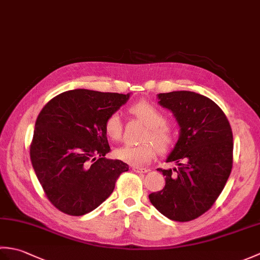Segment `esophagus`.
Masks as SVG:
<instances>
[{
  "label": "esophagus",
  "mask_w": 260,
  "mask_h": 260,
  "mask_svg": "<svg viewBox=\"0 0 260 260\" xmlns=\"http://www.w3.org/2000/svg\"><path fill=\"white\" fill-rule=\"evenodd\" d=\"M132 170H133L134 172H136V173H146V172H148V169L141 168V167H133V168H132Z\"/></svg>",
  "instance_id": "34e87169"
}]
</instances>
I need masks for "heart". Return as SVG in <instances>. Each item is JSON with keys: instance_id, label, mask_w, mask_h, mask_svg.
I'll use <instances>...</instances> for the list:
<instances>
[{"instance_id": "b5f03b06", "label": "heart", "mask_w": 260, "mask_h": 260, "mask_svg": "<svg viewBox=\"0 0 260 260\" xmlns=\"http://www.w3.org/2000/svg\"><path fill=\"white\" fill-rule=\"evenodd\" d=\"M131 113L141 119L148 131L141 145H123L115 151V156L120 161L132 165H143L155 157L156 146L161 153H168L174 145V133L167 125L168 117L161 109L147 102L137 103L131 107ZM105 132L108 139L119 141L123 136V123L120 114L115 112L105 121ZM152 143H151L150 142ZM154 145L156 146H153Z\"/></svg>"}]
</instances>
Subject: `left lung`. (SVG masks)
I'll list each match as a JSON object with an SVG mask.
<instances>
[{"instance_id":"8db88e82","label":"left lung","mask_w":260,"mask_h":260,"mask_svg":"<svg viewBox=\"0 0 260 260\" xmlns=\"http://www.w3.org/2000/svg\"><path fill=\"white\" fill-rule=\"evenodd\" d=\"M157 98L180 127L167 158L178 168L158 169L165 186L148 198L167 218L191 221L213 206L227 183L233 169V131L222 109L200 93L181 90L158 93Z\"/></svg>"}]
</instances>
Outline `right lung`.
Instances as JSON below:
<instances>
[{
    "label": "right lung",
    "mask_w": 260,
    "mask_h": 260,
    "mask_svg": "<svg viewBox=\"0 0 260 260\" xmlns=\"http://www.w3.org/2000/svg\"><path fill=\"white\" fill-rule=\"evenodd\" d=\"M129 96L68 90L39 114L30 146L32 167L49 201L61 212L78 217L95 210L128 171L126 163L105 157L110 151L105 121Z\"/></svg>",
    "instance_id": "1"
}]
</instances>
